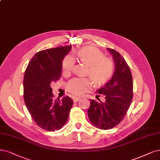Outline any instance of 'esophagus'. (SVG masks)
Listing matches in <instances>:
<instances>
[{"label": "esophagus", "instance_id": "34e87169", "mask_svg": "<svg viewBox=\"0 0 160 160\" xmlns=\"http://www.w3.org/2000/svg\"><path fill=\"white\" fill-rule=\"evenodd\" d=\"M80 99H81L80 97H73V100L74 102H78V101H79L80 100Z\"/></svg>", "mask_w": 160, "mask_h": 160}]
</instances>
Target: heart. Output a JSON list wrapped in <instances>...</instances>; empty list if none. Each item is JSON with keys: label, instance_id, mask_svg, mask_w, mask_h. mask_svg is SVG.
<instances>
[{"label": "heart", "instance_id": "b5f03b06", "mask_svg": "<svg viewBox=\"0 0 160 160\" xmlns=\"http://www.w3.org/2000/svg\"><path fill=\"white\" fill-rule=\"evenodd\" d=\"M79 61L88 66V74L97 85L105 82L113 72V63L111 59L103 57L101 52L92 47L81 49L76 54ZM74 59L71 56L66 57L62 65L65 74H69L74 65ZM92 87V81L89 78H77L69 81L66 89L72 94L80 96L89 91Z\"/></svg>", "mask_w": 160, "mask_h": 160}]
</instances>
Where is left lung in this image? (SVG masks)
I'll list each match as a JSON object with an SVG mask.
<instances>
[{
    "label": "left lung",
    "mask_w": 160,
    "mask_h": 160,
    "mask_svg": "<svg viewBox=\"0 0 160 160\" xmlns=\"http://www.w3.org/2000/svg\"><path fill=\"white\" fill-rule=\"evenodd\" d=\"M114 62L113 75L97 90L105 98L104 102L91 100L88 117L92 125L108 130L118 124L127 112L133 97L132 77L129 66L117 51L107 48Z\"/></svg>",
    "instance_id": "left-lung-1"
}]
</instances>
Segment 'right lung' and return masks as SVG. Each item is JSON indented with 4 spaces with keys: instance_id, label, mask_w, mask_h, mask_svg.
<instances>
[{
    "instance_id": "obj_1",
    "label": "right lung",
    "mask_w": 160,
    "mask_h": 160,
    "mask_svg": "<svg viewBox=\"0 0 160 160\" xmlns=\"http://www.w3.org/2000/svg\"><path fill=\"white\" fill-rule=\"evenodd\" d=\"M71 46L42 50L35 54L24 73L26 106L34 122L48 131L61 129L68 120L73 101L69 97L54 100L51 83L61 76L62 60Z\"/></svg>"
}]
</instances>
